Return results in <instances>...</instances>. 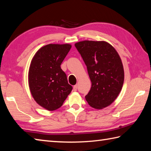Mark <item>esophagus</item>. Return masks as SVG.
Wrapping results in <instances>:
<instances>
[{
    "instance_id": "1",
    "label": "esophagus",
    "mask_w": 151,
    "mask_h": 151,
    "mask_svg": "<svg viewBox=\"0 0 151 151\" xmlns=\"http://www.w3.org/2000/svg\"><path fill=\"white\" fill-rule=\"evenodd\" d=\"M76 90H77V85H75L73 86V90L74 91H76Z\"/></svg>"
}]
</instances>
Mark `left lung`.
<instances>
[{
	"label": "left lung",
	"mask_w": 151,
	"mask_h": 151,
	"mask_svg": "<svg viewBox=\"0 0 151 151\" xmlns=\"http://www.w3.org/2000/svg\"><path fill=\"white\" fill-rule=\"evenodd\" d=\"M75 45L86 65L92 83L86 100L96 109L108 107L118 96L124 81V70L118 53L104 41L84 40Z\"/></svg>",
	"instance_id": "8db88e82"
}]
</instances>
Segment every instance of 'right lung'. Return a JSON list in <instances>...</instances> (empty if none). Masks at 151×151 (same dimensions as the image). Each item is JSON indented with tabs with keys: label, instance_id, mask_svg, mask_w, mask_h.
Masks as SVG:
<instances>
[{
	"label": "right lung",
	"instance_id": "add662e5",
	"mask_svg": "<svg viewBox=\"0 0 151 151\" xmlns=\"http://www.w3.org/2000/svg\"><path fill=\"white\" fill-rule=\"evenodd\" d=\"M70 44H48L38 50L32 59L28 84L32 97L48 111L61 107L72 91L61 65L71 48Z\"/></svg>",
	"mask_w": 151,
	"mask_h": 151
}]
</instances>
